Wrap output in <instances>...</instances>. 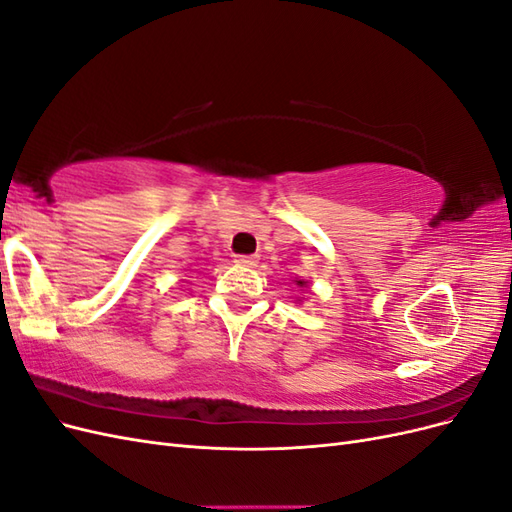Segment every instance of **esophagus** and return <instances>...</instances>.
<instances>
[{"label": "esophagus", "instance_id": "34e87169", "mask_svg": "<svg viewBox=\"0 0 512 512\" xmlns=\"http://www.w3.org/2000/svg\"><path fill=\"white\" fill-rule=\"evenodd\" d=\"M258 260H260V258H258L256 254H250V256H245V254L235 256V262H237V265H241V267H256Z\"/></svg>", "mask_w": 512, "mask_h": 512}]
</instances>
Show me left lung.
Wrapping results in <instances>:
<instances>
[{
	"mask_svg": "<svg viewBox=\"0 0 512 512\" xmlns=\"http://www.w3.org/2000/svg\"><path fill=\"white\" fill-rule=\"evenodd\" d=\"M297 284H299V286H307V282H303V280H299Z\"/></svg>",
	"mask_w": 512,
	"mask_h": 512,
	"instance_id": "left-lung-1",
	"label": "left lung"
}]
</instances>
